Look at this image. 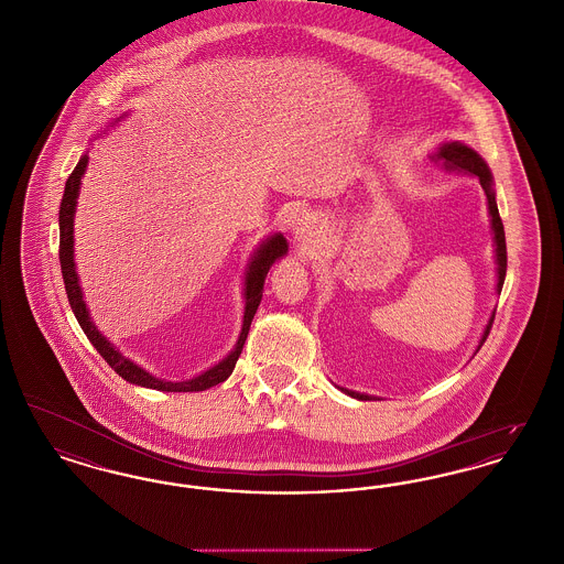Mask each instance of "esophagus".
I'll return each instance as SVG.
<instances>
[{
  "label": "esophagus",
  "mask_w": 564,
  "mask_h": 564,
  "mask_svg": "<svg viewBox=\"0 0 564 564\" xmlns=\"http://www.w3.org/2000/svg\"><path fill=\"white\" fill-rule=\"evenodd\" d=\"M317 232H319L317 221H315L311 215H306V217H302V219L295 224V242H297V245H311V242H315V239H317Z\"/></svg>",
  "instance_id": "obj_1"
}]
</instances>
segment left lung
<instances>
[{
	"label": "left lung",
	"instance_id": "left-lung-1",
	"mask_svg": "<svg viewBox=\"0 0 564 564\" xmlns=\"http://www.w3.org/2000/svg\"><path fill=\"white\" fill-rule=\"evenodd\" d=\"M433 161L440 162L444 171L448 173H465V175H476L480 180V186H482L484 194H486V203H488V215H490V230H492V242H495V264H497V285H495V294H501L503 290V281H506V270H508V249H506V232H503V221L499 217V209H497V200H495V180H492V173L488 169V164L484 161L482 156L469 148L467 143H460V141H444L440 143V148L431 154ZM495 322V308L488 317V322L484 325L482 336H480V343L476 347V352L480 350V347ZM343 393H347L355 400H361V402H370V400H378L376 395H368V393H357V391H350L345 387H338Z\"/></svg>",
	"mask_w": 564,
	"mask_h": 564
}]
</instances>
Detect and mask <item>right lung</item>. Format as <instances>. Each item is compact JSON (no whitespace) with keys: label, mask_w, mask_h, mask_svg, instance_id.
<instances>
[{"label":"right lung","mask_w":564,"mask_h":564,"mask_svg":"<svg viewBox=\"0 0 564 564\" xmlns=\"http://www.w3.org/2000/svg\"><path fill=\"white\" fill-rule=\"evenodd\" d=\"M129 113H122L120 118H116L111 124L120 122L122 118H127ZM88 166V152L82 154L80 161L76 164L74 173L69 175L65 192H63V200H61V212H58V230H61V247H58V260H61V272H63V281H65V292L69 297L72 311L76 315V319L80 323L82 332L86 334V338L93 343V347L99 350V355L108 361L111 370L118 376H122L127 382L139 384L145 389H156V391H166V393H188V391H205L214 384L224 382L228 376L232 375L237 359L241 355L242 345L247 340L249 327L253 322V315L260 306L262 292H264V281L269 274L270 267L288 256L290 245L285 241V237L281 232H274L267 237L264 241L258 245V249L253 251L247 269H245V288H242V297H245V308H242V325L239 340L235 345V349L230 350L221 361H217L209 370L200 372V375L192 376L188 380H180V382H171L164 378H156L150 375L145 368L137 366L133 359L124 357L122 350L116 349L108 338L99 332V327L93 322L88 306L84 302V292L80 288V276L76 270V256H74V217H76V207H78V196H80L82 177L86 173Z\"/></svg>","instance_id":"1"}]
</instances>
